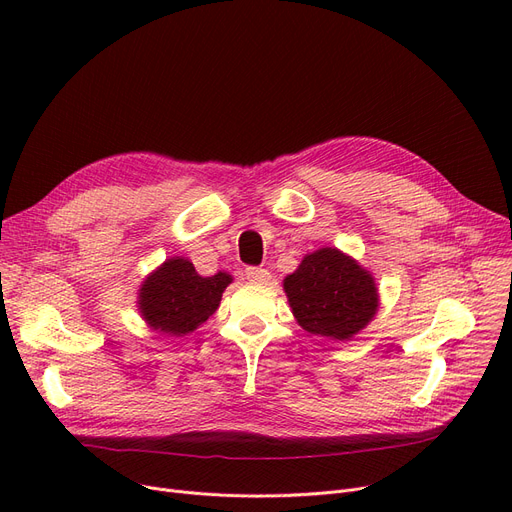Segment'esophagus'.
<instances>
[{
  "label": "esophagus",
  "instance_id": "esophagus-1",
  "mask_svg": "<svg viewBox=\"0 0 512 512\" xmlns=\"http://www.w3.org/2000/svg\"><path fill=\"white\" fill-rule=\"evenodd\" d=\"M245 276H247V280H251V282H259V284L270 282V278H272V274L267 272L265 267H255V265L247 267V270H245Z\"/></svg>",
  "mask_w": 512,
  "mask_h": 512
}]
</instances>
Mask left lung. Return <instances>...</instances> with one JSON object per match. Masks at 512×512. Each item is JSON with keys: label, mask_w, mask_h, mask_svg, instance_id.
Masks as SVG:
<instances>
[{"label": "left lung", "mask_w": 512, "mask_h": 512, "mask_svg": "<svg viewBox=\"0 0 512 512\" xmlns=\"http://www.w3.org/2000/svg\"><path fill=\"white\" fill-rule=\"evenodd\" d=\"M284 290L299 326L315 336L353 338L378 311L371 274L330 247L307 255Z\"/></svg>", "instance_id": "left-lung-1"}]
</instances>
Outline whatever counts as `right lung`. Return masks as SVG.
<instances>
[{
    "label": "right lung",
    "instance_id": "1",
    "mask_svg": "<svg viewBox=\"0 0 512 512\" xmlns=\"http://www.w3.org/2000/svg\"><path fill=\"white\" fill-rule=\"evenodd\" d=\"M230 282L232 278L222 272L203 278L191 261L176 257L145 280L139 307L153 330L184 336L220 307L222 292Z\"/></svg>",
    "mask_w": 512,
    "mask_h": 512
}]
</instances>
